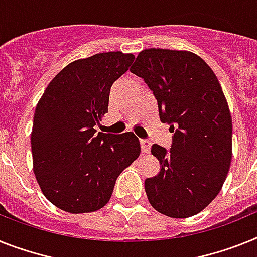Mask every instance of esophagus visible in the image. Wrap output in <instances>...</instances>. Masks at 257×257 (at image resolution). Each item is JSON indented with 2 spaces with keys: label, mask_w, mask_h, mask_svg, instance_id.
<instances>
[{
  "label": "esophagus",
  "mask_w": 257,
  "mask_h": 257,
  "mask_svg": "<svg viewBox=\"0 0 257 257\" xmlns=\"http://www.w3.org/2000/svg\"><path fill=\"white\" fill-rule=\"evenodd\" d=\"M140 144H141L142 153H149V150H150V145H152L150 141H148V140H141Z\"/></svg>",
  "instance_id": "34e87169"
}]
</instances>
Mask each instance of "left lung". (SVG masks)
Returning a JSON list of instances; mask_svg holds the SVG:
<instances>
[{
  "instance_id": "left-lung-1",
  "label": "left lung",
  "mask_w": 257,
  "mask_h": 257,
  "mask_svg": "<svg viewBox=\"0 0 257 257\" xmlns=\"http://www.w3.org/2000/svg\"><path fill=\"white\" fill-rule=\"evenodd\" d=\"M157 98L159 117L174 132L169 152L152 146L161 171L145 180L150 205L171 218L205 209L225 183L232 158V120L218 78L188 51L149 48L131 68Z\"/></svg>"
}]
</instances>
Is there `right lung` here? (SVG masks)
I'll list each match as a JSON object with an SVG mask.
<instances>
[{
	"label": "right lung",
	"instance_id": "add662e5",
	"mask_svg": "<svg viewBox=\"0 0 257 257\" xmlns=\"http://www.w3.org/2000/svg\"><path fill=\"white\" fill-rule=\"evenodd\" d=\"M135 56L103 52L70 62L44 90L34 113V174L43 195L64 212H96L116 179L141 153L133 132L96 133L108 112L109 90Z\"/></svg>",
	"mask_w": 257,
	"mask_h": 257
}]
</instances>
